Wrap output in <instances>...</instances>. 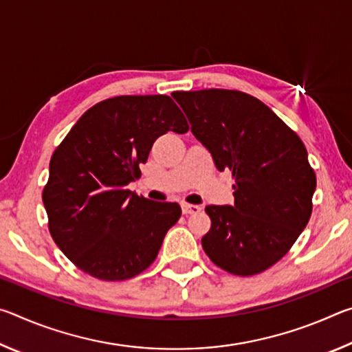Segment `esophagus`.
I'll list each match as a JSON object with an SVG mask.
<instances>
[{"mask_svg":"<svg viewBox=\"0 0 352 352\" xmlns=\"http://www.w3.org/2000/svg\"><path fill=\"white\" fill-rule=\"evenodd\" d=\"M182 211L183 214H197L201 211V208L199 205H190V204H182Z\"/></svg>","mask_w":352,"mask_h":352,"instance_id":"1","label":"esophagus"}]
</instances>
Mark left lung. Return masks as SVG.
Masks as SVG:
<instances>
[{
	"mask_svg": "<svg viewBox=\"0 0 352 352\" xmlns=\"http://www.w3.org/2000/svg\"><path fill=\"white\" fill-rule=\"evenodd\" d=\"M190 132L219 170L234 178V205H210L201 245L237 276L270 269L294 245L312 214L317 177L294 130L269 107L236 90L175 91Z\"/></svg>",
	"mask_w": 352,
	"mask_h": 352,
	"instance_id": "8db88e82",
	"label": "left lung"
}]
</instances>
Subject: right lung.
I'll return each mask as SVG.
<instances>
[{
	"instance_id": "obj_1",
	"label": "right lung",
	"mask_w": 352,
	"mask_h": 352,
	"mask_svg": "<svg viewBox=\"0 0 352 352\" xmlns=\"http://www.w3.org/2000/svg\"><path fill=\"white\" fill-rule=\"evenodd\" d=\"M189 126L169 96H116L93 105L65 136L50 163L43 205L63 254L102 281H124L157 258L182 216L178 204L127 189L158 136Z\"/></svg>"
}]
</instances>
